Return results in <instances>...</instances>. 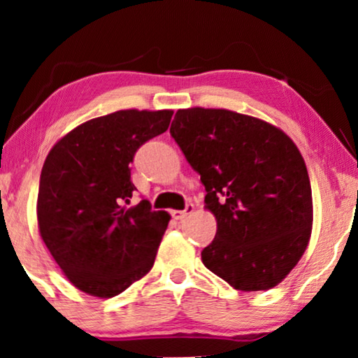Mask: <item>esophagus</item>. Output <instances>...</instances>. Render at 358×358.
I'll use <instances>...</instances> for the list:
<instances>
[{
    "mask_svg": "<svg viewBox=\"0 0 358 358\" xmlns=\"http://www.w3.org/2000/svg\"><path fill=\"white\" fill-rule=\"evenodd\" d=\"M192 212H194V205L187 203V205H185L184 210H173L171 215H173L174 220H184L185 217H187V215H190Z\"/></svg>",
    "mask_w": 358,
    "mask_h": 358,
    "instance_id": "1",
    "label": "esophagus"
}]
</instances>
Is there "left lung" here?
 <instances>
[{"mask_svg": "<svg viewBox=\"0 0 358 358\" xmlns=\"http://www.w3.org/2000/svg\"><path fill=\"white\" fill-rule=\"evenodd\" d=\"M169 131L217 218L203 266L236 290L278 285L313 227L311 184L296 145L277 127L227 109H180Z\"/></svg>", "mask_w": 358, "mask_h": 358, "instance_id": "obj_1", "label": "left lung"}]
</instances>
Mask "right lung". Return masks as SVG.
<instances>
[{
  "instance_id": "add662e5",
  "label": "right lung",
  "mask_w": 358,
  "mask_h": 358,
  "mask_svg": "<svg viewBox=\"0 0 358 358\" xmlns=\"http://www.w3.org/2000/svg\"><path fill=\"white\" fill-rule=\"evenodd\" d=\"M173 110H119L87 120L43 163L38 231L68 280L112 298L151 271L169 215L148 200L129 207L136 150L168 130Z\"/></svg>"
}]
</instances>
